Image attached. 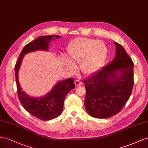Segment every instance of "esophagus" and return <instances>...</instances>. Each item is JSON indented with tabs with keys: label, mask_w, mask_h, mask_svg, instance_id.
<instances>
[{
	"label": "esophagus",
	"mask_w": 148,
	"mask_h": 148,
	"mask_svg": "<svg viewBox=\"0 0 148 148\" xmlns=\"http://www.w3.org/2000/svg\"><path fill=\"white\" fill-rule=\"evenodd\" d=\"M74 83H75V86H76V87L81 86V84H82V82L80 81H79V80H76V81H75Z\"/></svg>",
	"instance_id": "obj_1"
}]
</instances>
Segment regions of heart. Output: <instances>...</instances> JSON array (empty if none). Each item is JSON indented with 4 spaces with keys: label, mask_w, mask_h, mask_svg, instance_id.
I'll return each mask as SVG.
<instances>
[{
    "label": "heart",
    "mask_w": 148,
    "mask_h": 148,
    "mask_svg": "<svg viewBox=\"0 0 148 148\" xmlns=\"http://www.w3.org/2000/svg\"><path fill=\"white\" fill-rule=\"evenodd\" d=\"M67 54L71 61H67V67L75 69L74 62H80V68L84 74L90 75L99 71L103 65L108 54V48L100 40L79 38L72 40L67 46Z\"/></svg>",
    "instance_id": "heart-1"
}]
</instances>
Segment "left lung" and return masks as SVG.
Returning a JSON list of instances; mask_svg holds the SVG:
<instances>
[{
	"mask_svg": "<svg viewBox=\"0 0 148 148\" xmlns=\"http://www.w3.org/2000/svg\"><path fill=\"white\" fill-rule=\"evenodd\" d=\"M114 43L116 54L113 61L83 81L86 89L85 108L97 119H108L119 113L133 87V62L123 46Z\"/></svg>",
	"mask_w": 148,
	"mask_h": 148,
	"instance_id": "obj_1",
	"label": "left lung"
}]
</instances>
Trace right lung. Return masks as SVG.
Masks as SVG:
<instances>
[{
    "label": "right lung",
    "instance_id": "right-lung-1",
    "mask_svg": "<svg viewBox=\"0 0 148 148\" xmlns=\"http://www.w3.org/2000/svg\"><path fill=\"white\" fill-rule=\"evenodd\" d=\"M60 38V36L55 35L41 36L29 42L22 49L15 66L16 88L20 102L28 113L41 120H50L61 115L66 95L75 88L74 79L68 78L59 82L43 97L33 98L22 90L18 79V70L25 54L36 50L48 51L49 42Z\"/></svg>",
    "mask_w": 148,
    "mask_h": 148
}]
</instances>
